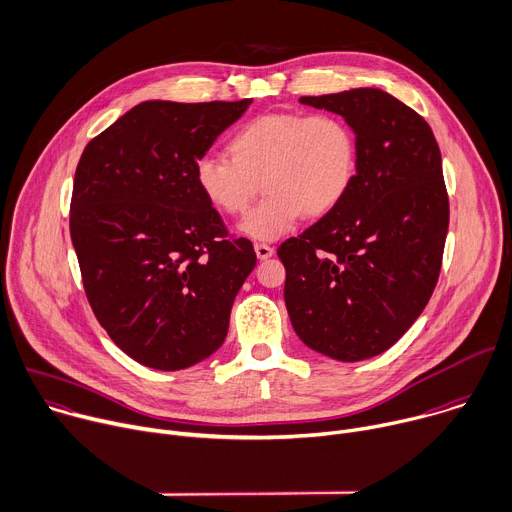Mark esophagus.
Wrapping results in <instances>:
<instances>
[{
	"label": "esophagus",
	"mask_w": 512,
	"mask_h": 512,
	"mask_svg": "<svg viewBox=\"0 0 512 512\" xmlns=\"http://www.w3.org/2000/svg\"><path fill=\"white\" fill-rule=\"evenodd\" d=\"M254 250H256V256L260 260H268L274 254V248L268 246V244H254Z\"/></svg>",
	"instance_id": "esophagus-1"
}]
</instances>
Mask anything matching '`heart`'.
I'll return each mask as SVG.
<instances>
[{"label":"heart","mask_w":512,"mask_h":512,"mask_svg":"<svg viewBox=\"0 0 512 512\" xmlns=\"http://www.w3.org/2000/svg\"><path fill=\"white\" fill-rule=\"evenodd\" d=\"M222 155L193 167L197 191L230 218L248 214L260 193L266 199L244 220L254 240H276L304 218L331 214L351 191L359 169L355 129L339 115L268 113L250 119L228 139Z\"/></svg>","instance_id":"1"}]
</instances>
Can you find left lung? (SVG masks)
Wrapping results in <instances>:
<instances>
[{
    "instance_id": "8db88e82",
    "label": "left lung",
    "mask_w": 512,
    "mask_h": 512,
    "mask_svg": "<svg viewBox=\"0 0 512 512\" xmlns=\"http://www.w3.org/2000/svg\"><path fill=\"white\" fill-rule=\"evenodd\" d=\"M357 133L347 197L278 248L284 302L300 341L337 361L387 351L426 309L450 222L442 155L430 125L379 88L302 96Z\"/></svg>"
}]
</instances>
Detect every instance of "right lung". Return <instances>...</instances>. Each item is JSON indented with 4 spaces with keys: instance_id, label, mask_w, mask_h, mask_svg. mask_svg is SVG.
Masks as SVG:
<instances>
[{
    "instance_id": "right-lung-1",
    "label": "right lung",
    "mask_w": 512,
    "mask_h": 512,
    "mask_svg": "<svg viewBox=\"0 0 512 512\" xmlns=\"http://www.w3.org/2000/svg\"><path fill=\"white\" fill-rule=\"evenodd\" d=\"M252 98L147 100L82 151L70 238L90 309L141 365L187 369L228 335L238 290L256 266L193 181L197 159Z\"/></svg>"
}]
</instances>
